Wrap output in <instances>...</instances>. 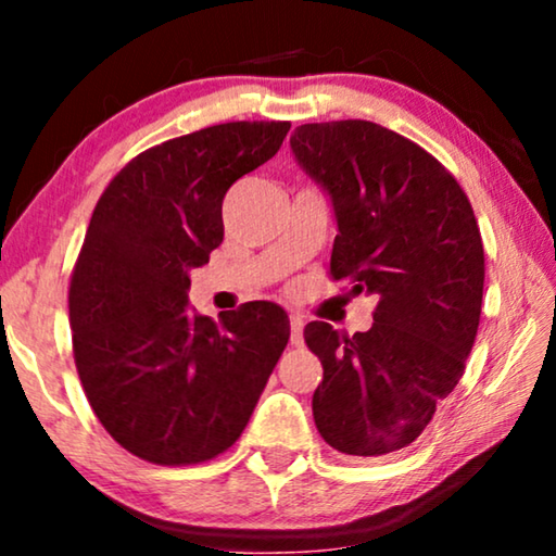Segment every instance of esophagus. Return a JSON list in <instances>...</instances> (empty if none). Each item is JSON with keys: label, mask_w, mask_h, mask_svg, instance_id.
I'll return each mask as SVG.
<instances>
[{"label": "esophagus", "mask_w": 556, "mask_h": 556, "mask_svg": "<svg viewBox=\"0 0 556 556\" xmlns=\"http://www.w3.org/2000/svg\"><path fill=\"white\" fill-rule=\"evenodd\" d=\"M291 346H303V318L291 314Z\"/></svg>", "instance_id": "obj_1"}]
</instances>
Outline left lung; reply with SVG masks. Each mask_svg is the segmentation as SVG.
<instances>
[{"mask_svg":"<svg viewBox=\"0 0 556 556\" xmlns=\"http://www.w3.org/2000/svg\"><path fill=\"white\" fill-rule=\"evenodd\" d=\"M291 149L331 197V280L377 299L369 331L303 329L324 364L316 428L344 455L394 453L428 428L473 349L485 273L473 207L435 156L371 121L303 124Z\"/></svg>","mask_w":556,"mask_h":556,"instance_id":"1","label":"left lung"}]
</instances>
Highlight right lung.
I'll use <instances>...</instances> for the list:
<instances>
[{"label":"right lung","mask_w":556,"mask_h":556,"mask_svg":"<svg viewBox=\"0 0 556 556\" xmlns=\"http://www.w3.org/2000/svg\"><path fill=\"white\" fill-rule=\"evenodd\" d=\"M288 121H232L134 156L103 189L75 261L73 356L109 435L156 466L225 453L253 415L291 337L286 311H189V270L223 242V200L276 156Z\"/></svg>","instance_id":"right-lung-1"}]
</instances>
